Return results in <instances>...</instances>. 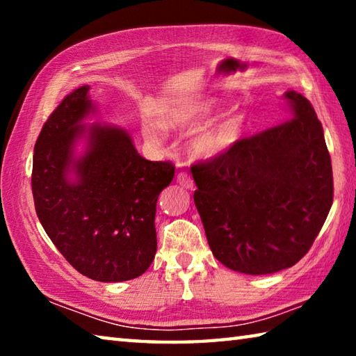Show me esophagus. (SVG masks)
I'll list each match as a JSON object with an SVG mask.
<instances>
[{
    "label": "esophagus",
    "instance_id": "obj_1",
    "mask_svg": "<svg viewBox=\"0 0 356 356\" xmlns=\"http://www.w3.org/2000/svg\"><path fill=\"white\" fill-rule=\"evenodd\" d=\"M177 182H179V185H182L184 188H188V190H191L193 186H195V182H193V179L186 172L177 174Z\"/></svg>",
    "mask_w": 356,
    "mask_h": 356
}]
</instances>
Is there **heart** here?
<instances>
[{
	"mask_svg": "<svg viewBox=\"0 0 356 356\" xmlns=\"http://www.w3.org/2000/svg\"><path fill=\"white\" fill-rule=\"evenodd\" d=\"M218 108L216 99H190L166 108L163 120L150 119L143 124V135L149 141H160L166 127L193 130L206 122ZM243 114L238 110H226L216 114L191 136V154L202 160H215L231 150L243 131Z\"/></svg>",
	"mask_w": 356,
	"mask_h": 356,
	"instance_id": "b5f03b06",
	"label": "heart"
}]
</instances>
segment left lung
Returning <instances> with one entry per match:
<instances>
[{"label": "left lung", "instance_id": "left-lung-1", "mask_svg": "<svg viewBox=\"0 0 356 356\" xmlns=\"http://www.w3.org/2000/svg\"><path fill=\"white\" fill-rule=\"evenodd\" d=\"M291 119L191 168L210 250L227 268L268 275L314 243L333 204V171L321 120L303 95L284 94Z\"/></svg>", "mask_w": 356, "mask_h": 356}]
</instances>
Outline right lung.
<instances>
[{
	"mask_svg": "<svg viewBox=\"0 0 356 356\" xmlns=\"http://www.w3.org/2000/svg\"><path fill=\"white\" fill-rule=\"evenodd\" d=\"M88 84L65 95L35 141L33 196L47 236L88 278L141 276L156 251L155 212L174 165L149 161L114 125L83 124L95 105ZM85 141V150L76 146Z\"/></svg>",
	"mask_w": 356,
	"mask_h": 356,
	"instance_id": "1",
	"label": "right lung"
}]
</instances>
